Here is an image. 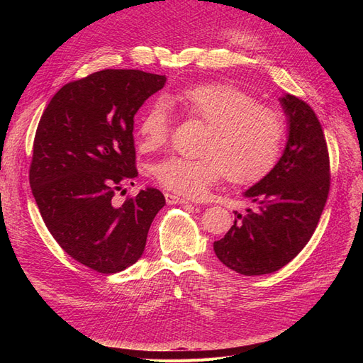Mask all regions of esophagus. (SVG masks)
I'll return each instance as SVG.
<instances>
[{
	"mask_svg": "<svg viewBox=\"0 0 363 363\" xmlns=\"http://www.w3.org/2000/svg\"><path fill=\"white\" fill-rule=\"evenodd\" d=\"M164 200H167L168 204H188V200H184L182 196L174 194H164Z\"/></svg>",
	"mask_w": 363,
	"mask_h": 363,
	"instance_id": "34e87169",
	"label": "esophagus"
}]
</instances>
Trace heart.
<instances>
[{
  "label": "heart",
  "instance_id": "b5f03b06",
  "mask_svg": "<svg viewBox=\"0 0 363 363\" xmlns=\"http://www.w3.org/2000/svg\"><path fill=\"white\" fill-rule=\"evenodd\" d=\"M169 100L206 128L199 157L169 156L152 164V177L164 189L200 199L224 174L230 182L247 183L276 163L284 136L283 118L276 108L257 104L250 94L224 83L194 84ZM136 128L142 151L164 147L171 130L168 104L163 100L150 103Z\"/></svg>",
  "mask_w": 363,
  "mask_h": 363
}]
</instances>
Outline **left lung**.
<instances>
[{"label":"left lung","mask_w":363,"mask_h":363,"mask_svg":"<svg viewBox=\"0 0 363 363\" xmlns=\"http://www.w3.org/2000/svg\"><path fill=\"white\" fill-rule=\"evenodd\" d=\"M288 140L279 162L244 196L252 208L235 212L225 236L213 242L218 259L242 276L271 274L309 242L330 189V162L323 127L309 104L280 98Z\"/></svg>","instance_id":"obj_1"}]
</instances>
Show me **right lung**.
<instances>
[{
	"label": "right lung",
	"mask_w": 363,
	"mask_h": 363,
	"mask_svg": "<svg viewBox=\"0 0 363 363\" xmlns=\"http://www.w3.org/2000/svg\"><path fill=\"white\" fill-rule=\"evenodd\" d=\"M164 83V75L139 69L98 71L65 84L39 121L33 196L57 244L96 272L115 274L136 263L164 206L155 188L123 206L113 203L115 192L138 177L135 115Z\"/></svg>",
	"instance_id": "obj_1"
}]
</instances>
